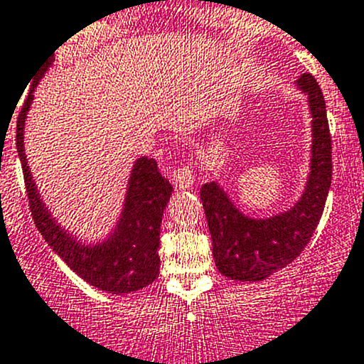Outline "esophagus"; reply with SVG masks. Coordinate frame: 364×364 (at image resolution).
Returning <instances> with one entry per match:
<instances>
[{"label":"esophagus","mask_w":364,"mask_h":364,"mask_svg":"<svg viewBox=\"0 0 364 364\" xmlns=\"http://www.w3.org/2000/svg\"><path fill=\"white\" fill-rule=\"evenodd\" d=\"M172 179H174L178 188L188 190L193 185V181H196V171H193L192 164H185L176 168L174 174H172Z\"/></svg>","instance_id":"34e87169"}]
</instances>
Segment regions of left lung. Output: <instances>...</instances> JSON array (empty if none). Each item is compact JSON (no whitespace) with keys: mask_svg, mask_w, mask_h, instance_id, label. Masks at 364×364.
Returning a JSON list of instances; mask_svg holds the SVG:
<instances>
[{"mask_svg":"<svg viewBox=\"0 0 364 364\" xmlns=\"http://www.w3.org/2000/svg\"><path fill=\"white\" fill-rule=\"evenodd\" d=\"M296 86L308 97L314 137L310 174L299 200L269 218H250L234 205L216 181L200 188L215 264L230 280L262 282L291 264L314 236L324 211L333 172L324 95L310 73H303Z\"/></svg>","mask_w":364,"mask_h":364,"instance_id":"obj_1","label":"left lung"}]
</instances>
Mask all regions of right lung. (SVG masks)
<instances>
[{
	"label": "right lung",
	"instance_id": "obj_1",
	"mask_svg": "<svg viewBox=\"0 0 364 364\" xmlns=\"http://www.w3.org/2000/svg\"><path fill=\"white\" fill-rule=\"evenodd\" d=\"M53 61L54 54H50L35 70L28 98L17 117V153L23 165L33 220L50 248L82 280L111 294H130L148 287L159 277L160 223L171 199L172 185L160 174L155 159L142 156L132 168L123 211L107 240L97 245H82L61 229L43 204L24 155V124L31 107L33 91Z\"/></svg>",
	"mask_w": 364,
	"mask_h": 364
}]
</instances>
